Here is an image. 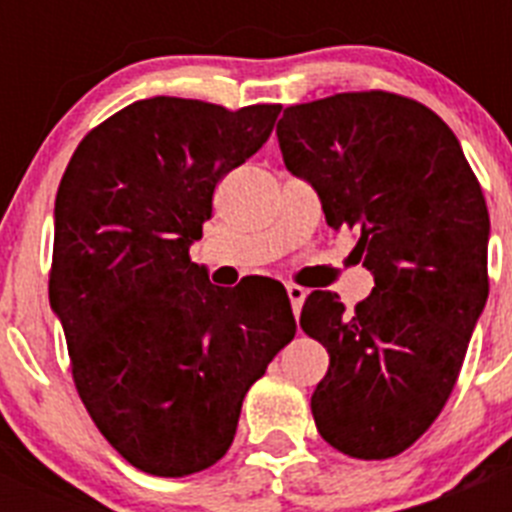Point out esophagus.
Wrapping results in <instances>:
<instances>
[{
	"label": "esophagus",
	"mask_w": 512,
	"mask_h": 512,
	"mask_svg": "<svg viewBox=\"0 0 512 512\" xmlns=\"http://www.w3.org/2000/svg\"><path fill=\"white\" fill-rule=\"evenodd\" d=\"M287 295H289V302H292V312H295V315H300L302 302H305L307 292L300 287V284H287Z\"/></svg>",
	"instance_id": "1"
}]
</instances>
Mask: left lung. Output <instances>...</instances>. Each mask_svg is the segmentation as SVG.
I'll return each instance as SVG.
<instances>
[{"label": "left lung", "mask_w": 512, "mask_h": 512, "mask_svg": "<svg viewBox=\"0 0 512 512\" xmlns=\"http://www.w3.org/2000/svg\"><path fill=\"white\" fill-rule=\"evenodd\" d=\"M277 138L374 274L354 312L320 289L302 305V330L330 356L312 418L341 454L392 459L441 415L490 295L485 194L449 125L395 92L292 104Z\"/></svg>", "instance_id": "8db88e82"}]
</instances>
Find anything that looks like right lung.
<instances>
[{
  "label": "right lung",
  "instance_id": "1",
  "mask_svg": "<svg viewBox=\"0 0 512 512\" xmlns=\"http://www.w3.org/2000/svg\"><path fill=\"white\" fill-rule=\"evenodd\" d=\"M279 110L140 99L89 130L63 171L48 295L71 377L112 449L153 477L223 459L243 397L295 338L282 284L228 292L189 256L215 187Z\"/></svg>",
  "mask_w": 512,
  "mask_h": 512
}]
</instances>
